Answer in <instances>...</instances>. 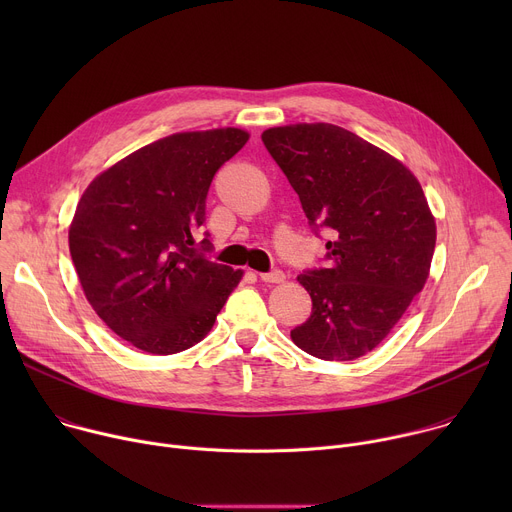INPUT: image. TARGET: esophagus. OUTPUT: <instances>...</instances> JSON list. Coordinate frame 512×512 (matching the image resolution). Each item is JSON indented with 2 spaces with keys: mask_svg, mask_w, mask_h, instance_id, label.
I'll list each match as a JSON object with an SVG mask.
<instances>
[{
  "mask_svg": "<svg viewBox=\"0 0 512 512\" xmlns=\"http://www.w3.org/2000/svg\"><path fill=\"white\" fill-rule=\"evenodd\" d=\"M261 277V281H265V283H283L285 281V275H283V271H269V273H261L259 275Z\"/></svg>",
  "mask_w": 512,
  "mask_h": 512,
  "instance_id": "1",
  "label": "esophagus"
}]
</instances>
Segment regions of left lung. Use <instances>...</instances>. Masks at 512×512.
<instances>
[{"mask_svg": "<svg viewBox=\"0 0 512 512\" xmlns=\"http://www.w3.org/2000/svg\"><path fill=\"white\" fill-rule=\"evenodd\" d=\"M261 139L310 225L332 235L328 265L298 275L312 314L291 340L324 360L364 356L429 277L435 218L423 188L403 162L332 123L271 127Z\"/></svg>", "mask_w": 512, "mask_h": 512, "instance_id": "obj_1", "label": "left lung"}]
</instances>
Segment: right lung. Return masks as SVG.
I'll return each mask as SVG.
<instances>
[{"mask_svg":"<svg viewBox=\"0 0 512 512\" xmlns=\"http://www.w3.org/2000/svg\"><path fill=\"white\" fill-rule=\"evenodd\" d=\"M249 141L221 127L162 137L101 172L68 227L85 298L123 340L176 354L214 326L243 271L196 249L214 174ZM208 239L202 249H208Z\"/></svg>","mask_w":512,"mask_h":512,"instance_id":"right-lung-1","label":"right lung"}]
</instances>
